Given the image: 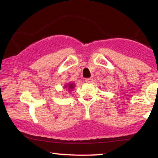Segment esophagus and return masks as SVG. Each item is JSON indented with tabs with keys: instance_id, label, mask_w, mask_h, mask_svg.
<instances>
[{
	"instance_id": "esophagus-1",
	"label": "esophagus",
	"mask_w": 158,
	"mask_h": 158,
	"mask_svg": "<svg viewBox=\"0 0 158 158\" xmlns=\"http://www.w3.org/2000/svg\"><path fill=\"white\" fill-rule=\"evenodd\" d=\"M85 82L87 83H91L93 82V79L92 78H87L85 79Z\"/></svg>"
}]
</instances>
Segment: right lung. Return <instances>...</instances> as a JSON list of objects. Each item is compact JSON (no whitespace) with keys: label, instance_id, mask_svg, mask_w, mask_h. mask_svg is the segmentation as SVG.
<instances>
[{"label":"right lung","instance_id":"right-lung-1","mask_svg":"<svg viewBox=\"0 0 158 158\" xmlns=\"http://www.w3.org/2000/svg\"><path fill=\"white\" fill-rule=\"evenodd\" d=\"M65 88L67 89L68 91H72V89L75 88V85L73 83H68L67 85H65Z\"/></svg>","mask_w":158,"mask_h":158}]
</instances>
